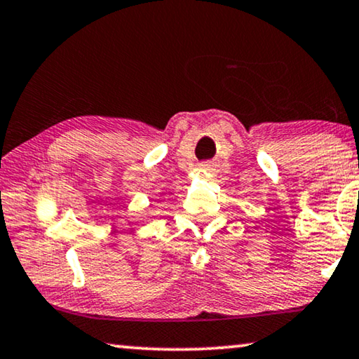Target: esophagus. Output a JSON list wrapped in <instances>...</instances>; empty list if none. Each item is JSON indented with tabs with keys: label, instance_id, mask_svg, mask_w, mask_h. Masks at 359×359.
<instances>
[{
	"label": "esophagus",
	"instance_id": "1",
	"mask_svg": "<svg viewBox=\"0 0 359 359\" xmlns=\"http://www.w3.org/2000/svg\"><path fill=\"white\" fill-rule=\"evenodd\" d=\"M201 170H202V172H208V173H212V172H213V163H212V162H205V163H202V165H201Z\"/></svg>",
	"mask_w": 359,
	"mask_h": 359
}]
</instances>
